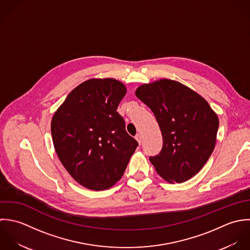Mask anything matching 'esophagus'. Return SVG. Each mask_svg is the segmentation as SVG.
<instances>
[{
	"instance_id": "34e87169",
	"label": "esophagus",
	"mask_w": 250,
	"mask_h": 250,
	"mask_svg": "<svg viewBox=\"0 0 250 250\" xmlns=\"http://www.w3.org/2000/svg\"><path fill=\"white\" fill-rule=\"evenodd\" d=\"M135 139L137 140V142L139 143V145H141V143H142V136H141V134H136L135 135Z\"/></svg>"
}]
</instances>
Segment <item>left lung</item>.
Returning a JSON list of instances; mask_svg holds the SVG:
<instances>
[{
	"mask_svg": "<svg viewBox=\"0 0 250 250\" xmlns=\"http://www.w3.org/2000/svg\"><path fill=\"white\" fill-rule=\"evenodd\" d=\"M135 96L152 111L161 130L162 150L150 157L157 174L171 184L194 177L214 149L216 113L196 92L170 79L141 85Z\"/></svg>",
	"mask_w": 250,
	"mask_h": 250,
	"instance_id": "8db88e82",
	"label": "left lung"
}]
</instances>
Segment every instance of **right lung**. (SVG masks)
Instances as JSON below:
<instances>
[{
	"mask_svg": "<svg viewBox=\"0 0 250 250\" xmlns=\"http://www.w3.org/2000/svg\"><path fill=\"white\" fill-rule=\"evenodd\" d=\"M125 94V85L119 80L92 78L73 89L52 117L58 157L68 174L88 189L112 188L138 146L117 112Z\"/></svg>",
	"mask_w": 250,
	"mask_h": 250,
	"instance_id": "right-lung-1",
	"label": "right lung"
}]
</instances>
